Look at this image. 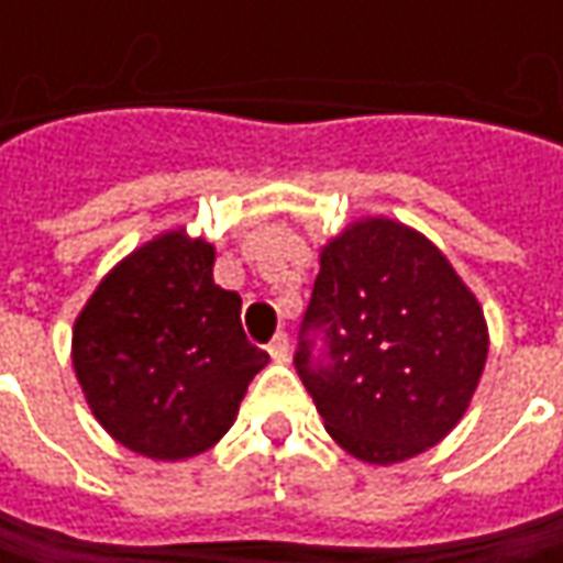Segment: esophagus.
Segmentation results:
<instances>
[{
    "instance_id": "34e87169",
    "label": "esophagus",
    "mask_w": 563,
    "mask_h": 563,
    "mask_svg": "<svg viewBox=\"0 0 563 563\" xmlns=\"http://www.w3.org/2000/svg\"><path fill=\"white\" fill-rule=\"evenodd\" d=\"M267 352H271V358L274 361H286L289 358V336L286 333H277L271 345H267Z\"/></svg>"
}]
</instances>
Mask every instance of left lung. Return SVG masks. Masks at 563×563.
Returning a JSON list of instances; mask_svg holds the SVG:
<instances>
[{
    "label": "left lung",
    "mask_w": 563,
    "mask_h": 563,
    "mask_svg": "<svg viewBox=\"0 0 563 563\" xmlns=\"http://www.w3.org/2000/svg\"><path fill=\"white\" fill-rule=\"evenodd\" d=\"M486 352L479 301L417 230L367 218L320 252L292 361L349 455L396 464L437 445L467 411Z\"/></svg>",
    "instance_id": "left-lung-1"
}]
</instances>
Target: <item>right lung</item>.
<instances>
[{
  "instance_id": "add662e5",
  "label": "right lung",
  "mask_w": 563,
  "mask_h": 563,
  "mask_svg": "<svg viewBox=\"0 0 563 563\" xmlns=\"http://www.w3.org/2000/svg\"><path fill=\"white\" fill-rule=\"evenodd\" d=\"M214 245L170 230L126 255L74 323V371L96 420L130 452L184 461L236 420L267 352L243 299L214 283Z\"/></svg>"
}]
</instances>
